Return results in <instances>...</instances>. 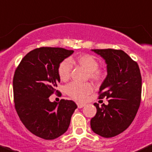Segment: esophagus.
Masks as SVG:
<instances>
[{"mask_svg": "<svg viewBox=\"0 0 152 152\" xmlns=\"http://www.w3.org/2000/svg\"><path fill=\"white\" fill-rule=\"evenodd\" d=\"M85 106H86V104H83V103H77L78 108H79V109L83 108V107H84Z\"/></svg>", "mask_w": 152, "mask_h": 152, "instance_id": "34e87169", "label": "esophagus"}]
</instances>
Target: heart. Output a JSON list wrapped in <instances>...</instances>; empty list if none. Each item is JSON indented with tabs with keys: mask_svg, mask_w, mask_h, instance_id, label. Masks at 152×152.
<instances>
[{
	"mask_svg": "<svg viewBox=\"0 0 152 152\" xmlns=\"http://www.w3.org/2000/svg\"><path fill=\"white\" fill-rule=\"evenodd\" d=\"M72 64H77L87 70L91 79L98 80L101 77V73L99 70V63L97 59L90 55H83L76 58H70L69 60H64L60 64L58 67V75L61 80L67 81L69 79L72 71ZM93 87L89 83H71L66 87L68 95L77 100L83 101L86 97L91 93Z\"/></svg>",
	"mask_w": 152,
	"mask_h": 152,
	"instance_id": "obj_1",
	"label": "heart"
}]
</instances>
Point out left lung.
<instances>
[{
	"label": "left lung",
	"instance_id": "1",
	"mask_svg": "<svg viewBox=\"0 0 152 152\" xmlns=\"http://www.w3.org/2000/svg\"><path fill=\"white\" fill-rule=\"evenodd\" d=\"M104 59L107 76L100 87V97L108 105L97 108L91 120L96 134L105 138L115 137L126 130L137 115L141 101L142 77L137 62L127 53L116 49H91Z\"/></svg>",
	"mask_w": 152,
	"mask_h": 152
}]
</instances>
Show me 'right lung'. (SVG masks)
<instances>
[{
  "label": "right lung",
  "mask_w": 152,
  "mask_h": 152,
  "mask_svg": "<svg viewBox=\"0 0 152 152\" xmlns=\"http://www.w3.org/2000/svg\"><path fill=\"white\" fill-rule=\"evenodd\" d=\"M73 53L64 48L41 47L27 54L13 77V95L18 115L27 129L44 140H54L67 130L77 108L72 100L51 102L60 83L58 67Z\"/></svg>",
  "instance_id": "right-lung-1"
}]
</instances>
